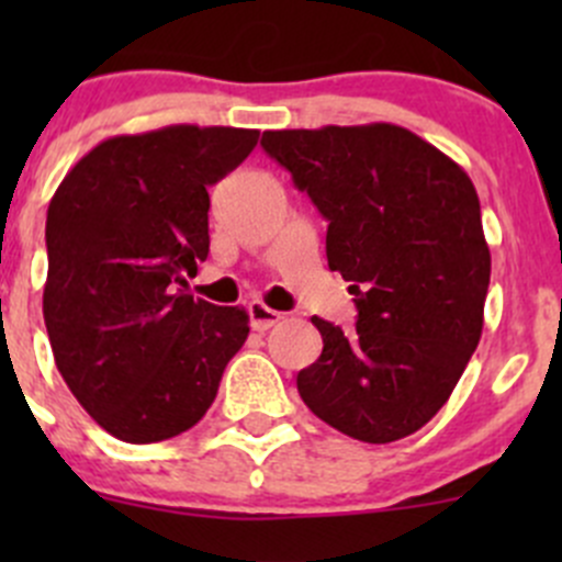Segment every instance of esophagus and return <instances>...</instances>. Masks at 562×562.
<instances>
[{
  "mask_svg": "<svg viewBox=\"0 0 562 562\" xmlns=\"http://www.w3.org/2000/svg\"><path fill=\"white\" fill-rule=\"evenodd\" d=\"M247 310H249V326H252L255 331H269L271 326H277V323L282 321V313L266 307L263 302H252Z\"/></svg>",
  "mask_w": 562,
  "mask_h": 562,
  "instance_id": "obj_1",
  "label": "esophagus"
}]
</instances>
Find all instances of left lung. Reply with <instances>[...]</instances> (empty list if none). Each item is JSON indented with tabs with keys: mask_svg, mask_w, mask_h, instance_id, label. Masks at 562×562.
Wrapping results in <instances>:
<instances>
[{
	"mask_svg": "<svg viewBox=\"0 0 562 562\" xmlns=\"http://www.w3.org/2000/svg\"><path fill=\"white\" fill-rule=\"evenodd\" d=\"M266 155L326 217L328 269L356 331L313 317L323 353L299 372L304 405L364 443L422 429L454 391L484 328L490 247L470 176L396 124L269 130Z\"/></svg>",
	"mask_w": 562,
	"mask_h": 562,
	"instance_id": "left-lung-1",
	"label": "left lung"
}]
</instances>
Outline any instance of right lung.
Returning <instances> with one entry per match:
<instances>
[{"label":"right lung","mask_w":562,"mask_h":562,"mask_svg":"<svg viewBox=\"0 0 562 562\" xmlns=\"http://www.w3.org/2000/svg\"><path fill=\"white\" fill-rule=\"evenodd\" d=\"M258 130L173 124L116 135L48 203L43 317L61 378L124 443L195 427L249 334L241 307L181 291L209 255V187Z\"/></svg>","instance_id":"1"}]
</instances>
